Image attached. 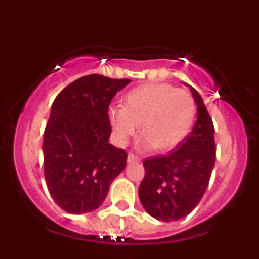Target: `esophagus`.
I'll return each mask as SVG.
<instances>
[{"instance_id": "esophagus-1", "label": "esophagus", "mask_w": 259, "mask_h": 259, "mask_svg": "<svg viewBox=\"0 0 259 259\" xmlns=\"http://www.w3.org/2000/svg\"><path fill=\"white\" fill-rule=\"evenodd\" d=\"M128 162H130V163H134V162H140V157L136 154H134V153H130V154H128Z\"/></svg>"}]
</instances>
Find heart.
I'll return each mask as SVG.
<instances>
[{
	"mask_svg": "<svg viewBox=\"0 0 259 259\" xmlns=\"http://www.w3.org/2000/svg\"><path fill=\"white\" fill-rule=\"evenodd\" d=\"M196 116V102L188 91L171 84H144L124 97L123 107L109 110L116 140L124 145L140 125L141 146L158 153L168 152L184 140Z\"/></svg>",
	"mask_w": 259,
	"mask_h": 259,
	"instance_id": "obj_1",
	"label": "heart"
}]
</instances>
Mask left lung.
I'll return each mask as SVG.
<instances>
[{
  "label": "left lung",
  "instance_id": "8db88e82",
  "mask_svg": "<svg viewBox=\"0 0 259 259\" xmlns=\"http://www.w3.org/2000/svg\"><path fill=\"white\" fill-rule=\"evenodd\" d=\"M189 88L197 104V122L191 134L167 155H154L143 162L145 176L139 197L146 212L158 221H178L197 206L215 164L211 116L200 93Z\"/></svg>",
  "mask_w": 259,
  "mask_h": 259
}]
</instances>
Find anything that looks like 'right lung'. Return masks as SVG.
Returning a JSON list of instances; mask_svg holds the SVG:
<instances>
[{
	"instance_id": "1",
	"label": "right lung",
	"mask_w": 259,
	"mask_h": 259,
	"mask_svg": "<svg viewBox=\"0 0 259 259\" xmlns=\"http://www.w3.org/2000/svg\"><path fill=\"white\" fill-rule=\"evenodd\" d=\"M130 79L87 75L62 89L44 131V174L54 202L70 214L101 206L127 164V152L109 143V106Z\"/></svg>"
}]
</instances>
